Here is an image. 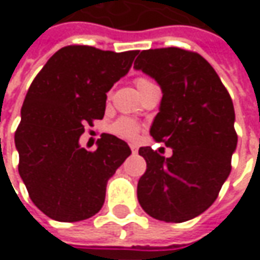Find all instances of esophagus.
Masks as SVG:
<instances>
[{"label":"esophagus","instance_id":"1","mask_svg":"<svg viewBox=\"0 0 260 260\" xmlns=\"http://www.w3.org/2000/svg\"><path fill=\"white\" fill-rule=\"evenodd\" d=\"M130 149H132L133 153H137V149H139V147H137V144H136V143H130Z\"/></svg>","mask_w":260,"mask_h":260}]
</instances>
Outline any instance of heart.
Here are the masks:
<instances>
[{
	"mask_svg": "<svg viewBox=\"0 0 260 260\" xmlns=\"http://www.w3.org/2000/svg\"><path fill=\"white\" fill-rule=\"evenodd\" d=\"M136 85H137V88H139V91L143 90V88H146V87H149V85H153L149 78H144V77H139L136 80ZM137 124L134 123L133 120H130V118H120L117 120L113 126H111V130H113V133H116L120 137H133L134 134L137 133Z\"/></svg>",
	"mask_w": 260,
	"mask_h": 260,
	"instance_id": "1",
	"label": "heart"
}]
</instances>
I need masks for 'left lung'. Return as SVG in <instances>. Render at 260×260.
<instances>
[{"label":"left lung","instance_id":"1","mask_svg":"<svg viewBox=\"0 0 260 260\" xmlns=\"http://www.w3.org/2000/svg\"><path fill=\"white\" fill-rule=\"evenodd\" d=\"M161 88L150 134L173 150L163 157L140 147L147 163L137 183V199L151 217L182 223L213 205L231 175L238 146L235 109L213 67L198 53L182 48L142 51L134 61Z\"/></svg>","mask_w":260,"mask_h":260}]
</instances>
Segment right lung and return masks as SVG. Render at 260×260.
Wrapping results in <instances>:
<instances>
[{
    "label": "right lung",
    "instance_id": "obj_1",
    "mask_svg": "<svg viewBox=\"0 0 260 260\" xmlns=\"http://www.w3.org/2000/svg\"><path fill=\"white\" fill-rule=\"evenodd\" d=\"M137 51L113 53L69 45L31 83L15 132L21 179L32 203L58 222H78L104 205L111 176L132 150L103 133L97 150L80 146L84 126L104 117L110 88L124 77Z\"/></svg>",
    "mask_w": 260,
    "mask_h": 260
}]
</instances>
